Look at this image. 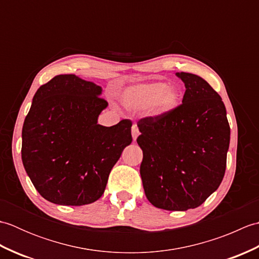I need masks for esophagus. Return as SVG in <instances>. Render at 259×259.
I'll return each mask as SVG.
<instances>
[{"instance_id":"34e87169","label":"esophagus","mask_w":259,"mask_h":259,"mask_svg":"<svg viewBox=\"0 0 259 259\" xmlns=\"http://www.w3.org/2000/svg\"><path fill=\"white\" fill-rule=\"evenodd\" d=\"M131 134H133L134 141H136V140H137V138H138V136H139V129H138V125H137L136 123L133 125V129H131Z\"/></svg>"}]
</instances>
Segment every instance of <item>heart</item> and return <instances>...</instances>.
<instances>
[{
  "instance_id": "1",
  "label": "heart",
  "mask_w": 259,
  "mask_h": 259,
  "mask_svg": "<svg viewBox=\"0 0 259 259\" xmlns=\"http://www.w3.org/2000/svg\"><path fill=\"white\" fill-rule=\"evenodd\" d=\"M121 100L130 109H149L155 117H163L177 108L180 92L177 88L168 85L166 82L155 81L126 88L122 92Z\"/></svg>"
}]
</instances>
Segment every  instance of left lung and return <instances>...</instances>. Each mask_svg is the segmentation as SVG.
Here are the masks:
<instances>
[{
  "label": "left lung",
  "mask_w": 259,
  "mask_h": 259,
  "mask_svg": "<svg viewBox=\"0 0 259 259\" xmlns=\"http://www.w3.org/2000/svg\"><path fill=\"white\" fill-rule=\"evenodd\" d=\"M183 104L163 117L138 121L144 152L140 175L147 199L164 210L184 211L205 202L222 184L230 128L221 96L206 80L177 72Z\"/></svg>",
  "instance_id": "1"
}]
</instances>
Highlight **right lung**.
Wrapping results in <instances>:
<instances>
[{"label": "right lung", "mask_w": 259, "mask_h": 259, "mask_svg": "<svg viewBox=\"0 0 259 259\" xmlns=\"http://www.w3.org/2000/svg\"><path fill=\"white\" fill-rule=\"evenodd\" d=\"M101 93L93 82L61 74L33 97L22 129V162L48 201L82 206L98 200L110 171L133 141L130 120L98 124L108 107Z\"/></svg>", "instance_id": "add662e5"}]
</instances>
